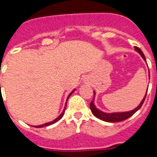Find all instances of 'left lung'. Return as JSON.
Masks as SVG:
<instances>
[{"label": "left lung", "instance_id": "1", "mask_svg": "<svg viewBox=\"0 0 157 157\" xmlns=\"http://www.w3.org/2000/svg\"><path fill=\"white\" fill-rule=\"evenodd\" d=\"M135 50H136L137 52L139 53L140 55L142 56V58L144 59V61H146V58L144 56V53L142 51L139 47H134ZM149 78H150V73H149ZM94 94L95 95V92L94 91ZM146 95L147 93L144 96V98H143V100L141 101V103L140 104L136 107V108H134V110H131V111H129V112H112V113H107V112H104L103 111H101V110L98 109L96 106L94 105V99L92 100V102L90 103V110L92 113L94 114V116H95L98 119L102 120L103 121H107V122H119V121H124V120L128 119L129 117H130L131 116L135 113V112L138 111V110L142 107V105L144 103V100H145V98H146Z\"/></svg>", "mask_w": 157, "mask_h": 157}]
</instances>
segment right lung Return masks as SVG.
Instances as JSON below:
<instances>
[{
  "label": "right lung",
  "mask_w": 157,
  "mask_h": 157,
  "mask_svg": "<svg viewBox=\"0 0 157 157\" xmlns=\"http://www.w3.org/2000/svg\"><path fill=\"white\" fill-rule=\"evenodd\" d=\"M75 90H73L71 91V93L69 94L68 97H67V99H68L69 97H70V96L71 95V94L73 93V92H74V91H75ZM66 105H67V102H66V104H65V107H64V109H63V112H62L61 114L59 115V117H57L56 119H54V121H53L48 122V123H45V124H40V125H34V127H36V128H41V127H44V126H49V125H50V124H54V123H56L57 121H59V120L61 119L62 117H63V116L64 112H65V109H66Z\"/></svg>",
  "instance_id": "obj_1"
}]
</instances>
